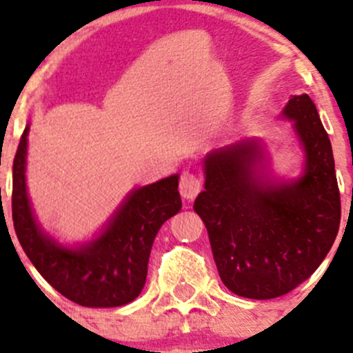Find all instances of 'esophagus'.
I'll return each mask as SVG.
<instances>
[{
    "instance_id": "obj_1",
    "label": "esophagus",
    "mask_w": 353,
    "mask_h": 353,
    "mask_svg": "<svg viewBox=\"0 0 353 353\" xmlns=\"http://www.w3.org/2000/svg\"><path fill=\"white\" fill-rule=\"evenodd\" d=\"M201 191V179L196 174L184 170L179 179V193L184 199H193Z\"/></svg>"
}]
</instances>
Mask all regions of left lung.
Listing matches in <instances>:
<instances>
[{"label": "left lung", "mask_w": 353, "mask_h": 353, "mask_svg": "<svg viewBox=\"0 0 353 353\" xmlns=\"http://www.w3.org/2000/svg\"><path fill=\"white\" fill-rule=\"evenodd\" d=\"M305 154L299 179L275 183L259 172V140H241L205 159V191L194 212L208 230L223 285L248 299H275L316 272L340 227L333 150L307 94L283 109Z\"/></svg>", "instance_id": "1"}]
</instances>
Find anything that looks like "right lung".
<instances>
[{
	"mask_svg": "<svg viewBox=\"0 0 353 353\" xmlns=\"http://www.w3.org/2000/svg\"><path fill=\"white\" fill-rule=\"evenodd\" d=\"M25 128L13 160L12 213L17 237L37 272L61 295L85 307H117L134 301L147 280L152 244L165 220L181 210L179 176L138 188L124 199L101 236L68 248L39 227L25 183Z\"/></svg>",
	"mask_w": 353,
	"mask_h": 353,
	"instance_id": "obj_1",
	"label": "right lung"
}]
</instances>
